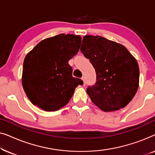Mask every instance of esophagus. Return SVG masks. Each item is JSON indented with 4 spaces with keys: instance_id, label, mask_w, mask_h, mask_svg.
Segmentation results:
<instances>
[{
    "instance_id": "esophagus-1",
    "label": "esophagus",
    "mask_w": 155,
    "mask_h": 155,
    "mask_svg": "<svg viewBox=\"0 0 155 155\" xmlns=\"http://www.w3.org/2000/svg\"><path fill=\"white\" fill-rule=\"evenodd\" d=\"M82 81H83V83H84V84H85V83H86V82H85V78H84V77H82Z\"/></svg>"
}]
</instances>
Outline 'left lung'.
<instances>
[{
    "label": "left lung",
    "mask_w": 155,
    "mask_h": 155,
    "mask_svg": "<svg viewBox=\"0 0 155 155\" xmlns=\"http://www.w3.org/2000/svg\"><path fill=\"white\" fill-rule=\"evenodd\" d=\"M80 50L96 71V84L87 89L92 102L106 112L128 105L139 87L135 57L124 45L101 36H84Z\"/></svg>",
    "instance_id": "8db88e82"
}]
</instances>
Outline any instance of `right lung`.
I'll use <instances>...</instances> for the list:
<instances>
[{
  "instance_id": "add662e5",
  "label": "right lung",
  "mask_w": 155,
  "mask_h": 155,
  "mask_svg": "<svg viewBox=\"0 0 155 155\" xmlns=\"http://www.w3.org/2000/svg\"><path fill=\"white\" fill-rule=\"evenodd\" d=\"M80 35H60L46 38L25 56L22 84L34 105L46 111H58L68 103L82 80L73 77L68 61L78 54Z\"/></svg>"
}]
</instances>
